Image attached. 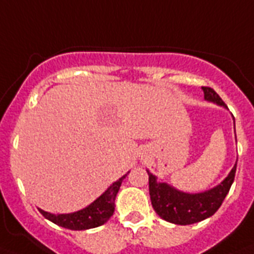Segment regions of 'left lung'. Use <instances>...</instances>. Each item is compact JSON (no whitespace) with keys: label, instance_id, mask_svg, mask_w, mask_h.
<instances>
[{"label":"left lung","instance_id":"8db88e82","mask_svg":"<svg viewBox=\"0 0 254 254\" xmlns=\"http://www.w3.org/2000/svg\"><path fill=\"white\" fill-rule=\"evenodd\" d=\"M201 89L204 91V99L206 102H212L217 106L227 108L225 102L219 98V95L212 87L203 86ZM234 127H235V119H234ZM235 172L236 164L230 170V173L225 180L218 183L217 186L205 190L203 192L190 193L180 191L176 187L168 185L167 182H160L157 181V177L153 176L150 170L147 169L151 203H152L153 209L161 218L176 225H192L205 218H209L219 209V206L222 205V201L225 200L226 195L229 193L230 187L234 182Z\"/></svg>","mask_w":254,"mask_h":254}]
</instances>
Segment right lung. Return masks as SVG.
I'll list each match as a JSON object with an SVG mask.
<instances>
[{"label":"right lung","mask_w":254,"mask_h":254,"mask_svg":"<svg viewBox=\"0 0 254 254\" xmlns=\"http://www.w3.org/2000/svg\"><path fill=\"white\" fill-rule=\"evenodd\" d=\"M129 174H124L121 178L115 181L99 197L89 204L82 209L73 213H64V214H54V213L45 212L40 209L42 216L51 221L55 225L62 226L64 229L69 230H89L94 229L98 226L106 223L115 212V199L120 190L121 183L125 180V177Z\"/></svg>","instance_id":"1"}]
</instances>
